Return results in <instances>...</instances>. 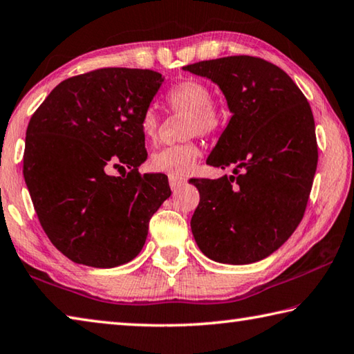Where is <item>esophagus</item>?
<instances>
[{"label": "esophagus", "mask_w": 354, "mask_h": 354, "mask_svg": "<svg viewBox=\"0 0 354 354\" xmlns=\"http://www.w3.org/2000/svg\"><path fill=\"white\" fill-rule=\"evenodd\" d=\"M183 185V178L178 177H169V187L172 191H177Z\"/></svg>", "instance_id": "1"}]
</instances>
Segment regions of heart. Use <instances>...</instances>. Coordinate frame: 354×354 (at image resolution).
<instances>
[{"label": "heart", "mask_w": 354, "mask_h": 354, "mask_svg": "<svg viewBox=\"0 0 354 354\" xmlns=\"http://www.w3.org/2000/svg\"><path fill=\"white\" fill-rule=\"evenodd\" d=\"M166 102L174 110L189 113L187 133L208 135L219 126V115L213 107V93L205 84L196 79H185L167 91ZM141 133L145 140L152 141L157 136L158 115L153 109H147L140 121ZM201 149L196 142L167 146L155 152L149 166L155 172L167 174L169 177H185L194 169Z\"/></svg>", "instance_id": "b5f03b06"}]
</instances>
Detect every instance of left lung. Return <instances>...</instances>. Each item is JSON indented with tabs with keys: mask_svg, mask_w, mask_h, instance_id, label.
I'll return each instance as SVG.
<instances>
[{
	"mask_svg": "<svg viewBox=\"0 0 354 354\" xmlns=\"http://www.w3.org/2000/svg\"><path fill=\"white\" fill-rule=\"evenodd\" d=\"M212 79L232 118L207 163L234 176L191 178L201 202L191 230L203 255L250 264L286 243L305 214L319 152L308 99L281 68L252 55L183 66Z\"/></svg>",
	"mask_w": 354,
	"mask_h": 354,
	"instance_id": "1",
	"label": "left lung"
}]
</instances>
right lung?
Instances as JSON below:
<instances>
[{
	"label": "right lung",
	"mask_w": 354,
	"mask_h": 354,
	"mask_svg": "<svg viewBox=\"0 0 354 354\" xmlns=\"http://www.w3.org/2000/svg\"><path fill=\"white\" fill-rule=\"evenodd\" d=\"M161 74L101 68L60 82L30 118L23 174L40 225L77 264L116 268L138 255L149 221L171 196L165 174H142L141 116ZM129 169L109 176L111 167Z\"/></svg>",
	"instance_id": "right-lung-1"
}]
</instances>
